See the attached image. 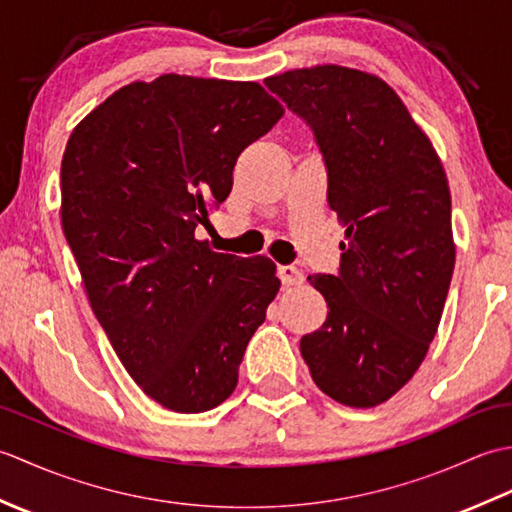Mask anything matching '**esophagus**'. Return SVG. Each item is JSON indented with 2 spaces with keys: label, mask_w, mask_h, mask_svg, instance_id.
Returning <instances> with one entry per match:
<instances>
[{
  "label": "esophagus",
  "mask_w": 512,
  "mask_h": 512,
  "mask_svg": "<svg viewBox=\"0 0 512 512\" xmlns=\"http://www.w3.org/2000/svg\"><path fill=\"white\" fill-rule=\"evenodd\" d=\"M279 279L284 286H299L303 284V273L295 266H279Z\"/></svg>",
  "instance_id": "34e87169"
}]
</instances>
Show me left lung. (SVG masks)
<instances>
[{
	"label": "left lung",
	"instance_id": "left-lung-1",
	"mask_svg": "<svg viewBox=\"0 0 512 512\" xmlns=\"http://www.w3.org/2000/svg\"><path fill=\"white\" fill-rule=\"evenodd\" d=\"M306 121L341 217L339 275H310L328 317L301 339L317 387L356 409L409 383L451 286V191L438 151L380 76L325 63L264 81Z\"/></svg>",
	"mask_w": 512,
	"mask_h": 512
}]
</instances>
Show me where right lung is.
<instances>
[{
    "instance_id": "right-lung-1",
    "label": "right lung",
    "mask_w": 512,
    "mask_h": 512,
    "mask_svg": "<svg viewBox=\"0 0 512 512\" xmlns=\"http://www.w3.org/2000/svg\"><path fill=\"white\" fill-rule=\"evenodd\" d=\"M281 116L255 81L162 74L107 96L65 145L61 226L90 306L129 376L171 411L233 394L279 292L268 257L215 253L195 228Z\"/></svg>"
}]
</instances>
